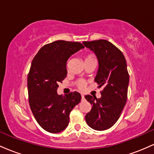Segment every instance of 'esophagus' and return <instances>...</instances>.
<instances>
[{
  "label": "esophagus",
  "instance_id": "esophagus-1",
  "mask_svg": "<svg viewBox=\"0 0 154 154\" xmlns=\"http://www.w3.org/2000/svg\"><path fill=\"white\" fill-rule=\"evenodd\" d=\"M81 98H82V100L85 99V96H84V95H81Z\"/></svg>",
  "mask_w": 154,
  "mask_h": 154
}]
</instances>
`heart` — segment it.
<instances>
[{
    "label": "heart",
    "mask_w": 154,
    "mask_h": 154,
    "mask_svg": "<svg viewBox=\"0 0 154 154\" xmlns=\"http://www.w3.org/2000/svg\"><path fill=\"white\" fill-rule=\"evenodd\" d=\"M94 59H95V58L93 54H88L85 56V61H88V60H94ZM77 86H78V88L80 90H83L85 88V82L83 80H80L78 82Z\"/></svg>",
    "instance_id": "1"
}]
</instances>
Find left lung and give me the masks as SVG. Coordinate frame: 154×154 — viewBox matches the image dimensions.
<instances>
[{"label": "left lung", "instance_id": "8db88e82", "mask_svg": "<svg viewBox=\"0 0 154 154\" xmlns=\"http://www.w3.org/2000/svg\"><path fill=\"white\" fill-rule=\"evenodd\" d=\"M85 46L94 51L99 68L95 82L103 86L101 97L85 96L92 109L85 115L86 122L95 130L111 128L121 115L128 98L129 73L127 62L121 51L106 40L83 42Z\"/></svg>", "mask_w": 154, "mask_h": 154}]
</instances>
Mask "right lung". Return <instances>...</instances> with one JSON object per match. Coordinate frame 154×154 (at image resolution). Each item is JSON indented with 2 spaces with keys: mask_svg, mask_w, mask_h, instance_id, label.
<instances>
[{
  "mask_svg": "<svg viewBox=\"0 0 154 154\" xmlns=\"http://www.w3.org/2000/svg\"><path fill=\"white\" fill-rule=\"evenodd\" d=\"M84 45L79 42L56 40L43 45L32 61L27 77L31 111L42 128L51 133L63 131L69 114L81 100L77 92L57 94L59 83L66 78V61Z\"/></svg>",
  "mask_w": 154,
  "mask_h": 154,
  "instance_id": "add662e5",
  "label": "right lung"
}]
</instances>
